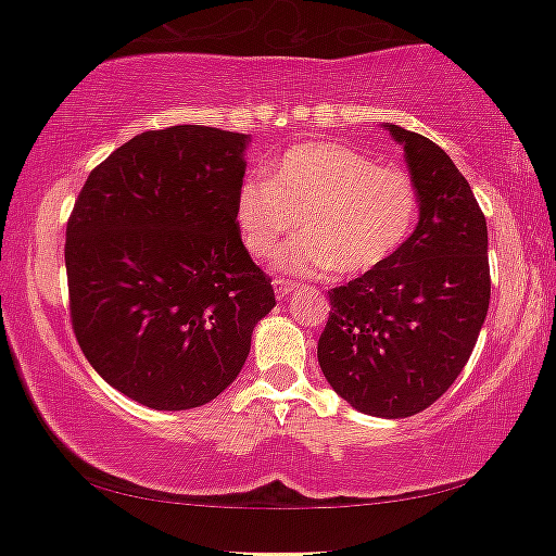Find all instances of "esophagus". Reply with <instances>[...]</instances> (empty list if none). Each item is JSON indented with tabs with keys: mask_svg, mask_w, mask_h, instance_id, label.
Here are the masks:
<instances>
[{
	"mask_svg": "<svg viewBox=\"0 0 556 556\" xmlns=\"http://www.w3.org/2000/svg\"><path fill=\"white\" fill-rule=\"evenodd\" d=\"M296 285L294 281H289V279H275V292H277V296H287L289 292H292Z\"/></svg>",
	"mask_w": 556,
	"mask_h": 556,
	"instance_id": "obj_1",
	"label": "esophagus"
}]
</instances>
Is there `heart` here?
I'll return each instance as SVG.
<instances>
[{
	"instance_id": "heart-1",
	"label": "heart",
	"mask_w": 556,
	"mask_h": 556,
	"mask_svg": "<svg viewBox=\"0 0 556 556\" xmlns=\"http://www.w3.org/2000/svg\"><path fill=\"white\" fill-rule=\"evenodd\" d=\"M420 197L401 166H380L334 140L292 146L269 178H249L237 199L241 239L269 256L302 218L304 237L279 249L275 267L294 277H357L401 252L418 224Z\"/></svg>"
}]
</instances>
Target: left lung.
Instances as JSON below:
<instances>
[{"label":"left lung","mask_w":556,"mask_h":556,"mask_svg":"<svg viewBox=\"0 0 556 556\" xmlns=\"http://www.w3.org/2000/svg\"><path fill=\"white\" fill-rule=\"evenodd\" d=\"M418 186L420 218L382 267L330 289L317 359L355 410L408 418L458 378L489 312V231L471 186L420 132L386 125Z\"/></svg>","instance_id":"8db88e82"}]
</instances>
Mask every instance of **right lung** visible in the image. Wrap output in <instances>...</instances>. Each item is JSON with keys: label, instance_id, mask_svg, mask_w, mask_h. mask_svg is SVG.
Wrapping results in <instances>:
<instances>
[{"label": "right lung", "instance_id": "1", "mask_svg": "<svg viewBox=\"0 0 556 556\" xmlns=\"http://www.w3.org/2000/svg\"><path fill=\"white\" fill-rule=\"evenodd\" d=\"M244 132L146 130L90 170L67 222L77 345L108 386L153 410H189L237 380L275 307L241 241Z\"/></svg>", "mask_w": 556, "mask_h": 556}]
</instances>
